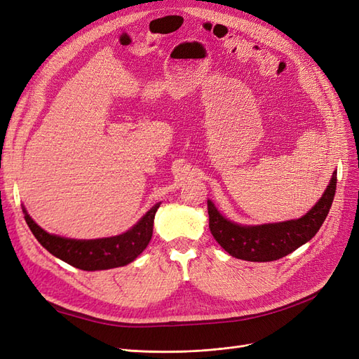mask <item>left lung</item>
Returning a JSON list of instances; mask_svg holds the SVG:
<instances>
[{"label": "left lung", "instance_id": "1", "mask_svg": "<svg viewBox=\"0 0 359 359\" xmlns=\"http://www.w3.org/2000/svg\"><path fill=\"white\" fill-rule=\"evenodd\" d=\"M337 186V172L332 173L327 190L316 205L299 219L265 223V224H240L235 223L215 208L208 199L210 231L215 241L227 253L236 259L250 262H271L309 243L318 233L320 226L331 210Z\"/></svg>", "mask_w": 359, "mask_h": 359}]
</instances>
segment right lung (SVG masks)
<instances>
[{
    "instance_id": "right-lung-1",
    "label": "right lung",
    "mask_w": 359,
    "mask_h": 359,
    "mask_svg": "<svg viewBox=\"0 0 359 359\" xmlns=\"http://www.w3.org/2000/svg\"><path fill=\"white\" fill-rule=\"evenodd\" d=\"M160 203L161 202L156 203L142 215V219L124 233L97 238V240H73V238L49 233L31 219L25 206H22V211L32 235L50 255L74 268L102 271L128 265L144 252L153 236L154 217Z\"/></svg>"
}]
</instances>
